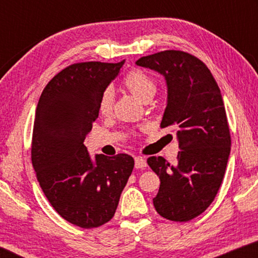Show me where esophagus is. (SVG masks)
Masks as SVG:
<instances>
[{
  "label": "esophagus",
  "mask_w": 258,
  "mask_h": 258,
  "mask_svg": "<svg viewBox=\"0 0 258 258\" xmlns=\"http://www.w3.org/2000/svg\"><path fill=\"white\" fill-rule=\"evenodd\" d=\"M147 167V161L144 160L143 157L141 156H137L135 157V168L137 169H143Z\"/></svg>",
  "instance_id": "esophagus-1"
}]
</instances>
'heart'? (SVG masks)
I'll return each instance as SVG.
<instances>
[{
	"mask_svg": "<svg viewBox=\"0 0 258 258\" xmlns=\"http://www.w3.org/2000/svg\"><path fill=\"white\" fill-rule=\"evenodd\" d=\"M123 83L134 96L142 102L150 101L155 93H156V84H155L154 80L149 75H147L146 73L141 72V70H132L125 76ZM112 104H114V94H112V90L108 88L102 94L100 105H98L101 114H110L112 110Z\"/></svg>",
	"mask_w": 258,
	"mask_h": 258,
	"instance_id": "1",
	"label": "heart"
}]
</instances>
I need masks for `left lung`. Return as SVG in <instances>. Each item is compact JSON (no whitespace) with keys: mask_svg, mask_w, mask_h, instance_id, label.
Returning <instances> with one entry per match:
<instances>
[{"mask_svg":"<svg viewBox=\"0 0 258 258\" xmlns=\"http://www.w3.org/2000/svg\"><path fill=\"white\" fill-rule=\"evenodd\" d=\"M136 64L164 77L168 95L161 126L177 128L181 150L175 165L162 156L148 158L161 181L154 207L167 220L190 221L214 201L230 155V133L221 90L207 66L184 51L143 56Z\"/></svg>","mask_w":258,"mask_h":258,"instance_id":"1","label":"left lung"}]
</instances>
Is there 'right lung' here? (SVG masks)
<instances>
[{"mask_svg":"<svg viewBox=\"0 0 258 258\" xmlns=\"http://www.w3.org/2000/svg\"><path fill=\"white\" fill-rule=\"evenodd\" d=\"M124 62L69 66L47 84L37 103L31 144L37 179L59 216L84 229L111 220L134 169L129 155L91 157L83 144L102 94Z\"/></svg>","mask_w":258,"mask_h":258,"instance_id":"right-lung-1","label":"right lung"}]
</instances>
